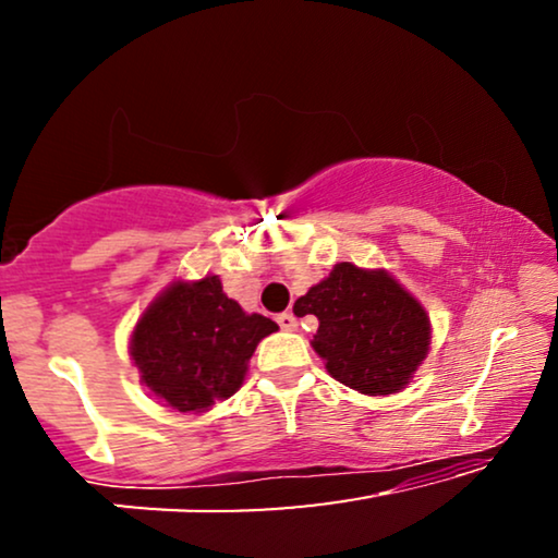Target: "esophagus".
Returning <instances> with one entry per match:
<instances>
[{
  "mask_svg": "<svg viewBox=\"0 0 558 558\" xmlns=\"http://www.w3.org/2000/svg\"><path fill=\"white\" fill-rule=\"evenodd\" d=\"M277 323L281 330H287V332L296 330V317L292 315V312H281V315H277Z\"/></svg>",
  "mask_w": 558,
  "mask_h": 558,
  "instance_id": "obj_1",
  "label": "esophagus"
}]
</instances>
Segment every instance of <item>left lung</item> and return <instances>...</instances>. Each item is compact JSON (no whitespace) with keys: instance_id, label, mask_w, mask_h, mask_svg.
<instances>
[{"instance_id":"left-lung-1","label":"left lung","mask_w":558,"mask_h":558,"mask_svg":"<svg viewBox=\"0 0 558 558\" xmlns=\"http://www.w3.org/2000/svg\"><path fill=\"white\" fill-rule=\"evenodd\" d=\"M294 307L319 319L312 348L327 373L365 396L399 393L429 353V315L384 269L342 262Z\"/></svg>"}]
</instances>
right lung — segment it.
Here are the masks:
<instances>
[{
    "mask_svg": "<svg viewBox=\"0 0 558 558\" xmlns=\"http://www.w3.org/2000/svg\"><path fill=\"white\" fill-rule=\"evenodd\" d=\"M279 325L228 300L218 277L172 281L140 317L129 353L167 407L201 414L239 391L248 361Z\"/></svg>",
    "mask_w": 558,
    "mask_h": 558,
    "instance_id": "add662e5",
    "label": "right lung"
}]
</instances>
